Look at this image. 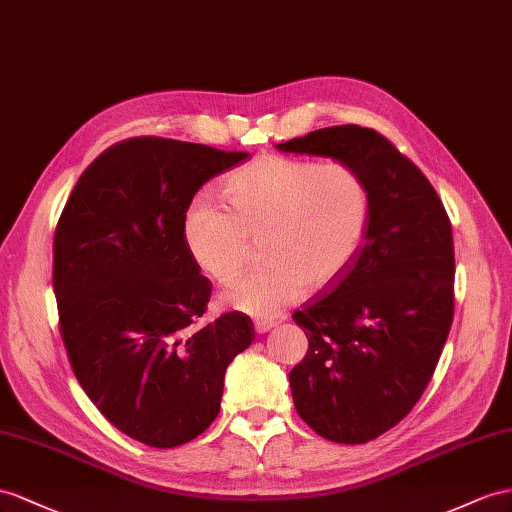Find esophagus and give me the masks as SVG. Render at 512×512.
<instances>
[{
    "mask_svg": "<svg viewBox=\"0 0 512 512\" xmlns=\"http://www.w3.org/2000/svg\"><path fill=\"white\" fill-rule=\"evenodd\" d=\"M274 326H277V322H274V320H255V333L264 335L270 329H274Z\"/></svg>",
    "mask_w": 512,
    "mask_h": 512,
    "instance_id": "esophagus-1",
    "label": "esophagus"
}]
</instances>
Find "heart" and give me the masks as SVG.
Returning a JSON list of instances; mask_svg holds the SVG:
<instances>
[{"label": "heart", "instance_id": "heart-1", "mask_svg": "<svg viewBox=\"0 0 512 512\" xmlns=\"http://www.w3.org/2000/svg\"><path fill=\"white\" fill-rule=\"evenodd\" d=\"M227 209L196 196L181 222L194 264L227 281L244 264L248 240L264 238V268L242 272L220 294L222 305L268 320L324 287L355 259L370 220V192L359 170L261 155L222 181Z\"/></svg>", "mask_w": 512, "mask_h": 512}]
</instances>
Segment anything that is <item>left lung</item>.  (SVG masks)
Listing matches in <instances>:
<instances>
[{"label":"left lung","instance_id":"left-lung-1","mask_svg":"<svg viewBox=\"0 0 512 512\" xmlns=\"http://www.w3.org/2000/svg\"><path fill=\"white\" fill-rule=\"evenodd\" d=\"M359 170L370 192L363 244L294 322L309 350L290 372L298 415L335 443H368L415 406L454 316L452 225L435 188L374 129L337 125L277 144Z\"/></svg>","mask_w":512,"mask_h":512}]
</instances>
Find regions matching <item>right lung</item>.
Here are the masks:
<instances>
[{
  "label": "right lung",
  "mask_w": 512,
  "mask_h": 512,
  "mask_svg": "<svg viewBox=\"0 0 512 512\" xmlns=\"http://www.w3.org/2000/svg\"><path fill=\"white\" fill-rule=\"evenodd\" d=\"M246 157L125 140L84 170L58 222L54 292L73 372L103 417L151 448L214 422L229 363L255 339L238 311L196 326L212 283L181 235L196 190Z\"/></svg>",
  "instance_id": "add662e5"
}]
</instances>
